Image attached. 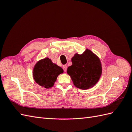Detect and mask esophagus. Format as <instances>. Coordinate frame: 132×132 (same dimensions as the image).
<instances>
[{"mask_svg":"<svg viewBox=\"0 0 132 132\" xmlns=\"http://www.w3.org/2000/svg\"><path fill=\"white\" fill-rule=\"evenodd\" d=\"M63 69L64 70V71L66 72V70H67V66L66 65H63Z\"/></svg>","mask_w":132,"mask_h":132,"instance_id":"obj_1","label":"esophagus"}]
</instances>
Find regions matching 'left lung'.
Masks as SVG:
<instances>
[{"label": "left lung", "instance_id": "obj_1", "mask_svg": "<svg viewBox=\"0 0 132 132\" xmlns=\"http://www.w3.org/2000/svg\"><path fill=\"white\" fill-rule=\"evenodd\" d=\"M71 61L72 64L68 67L67 73L71 77L73 85L80 89L93 87L102 73L99 58L90 50H86L82 54H75Z\"/></svg>", "mask_w": 132, "mask_h": 132}]
</instances>
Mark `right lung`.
<instances>
[{
    "label": "right lung",
    "mask_w": 132,
    "mask_h": 132,
    "mask_svg": "<svg viewBox=\"0 0 132 132\" xmlns=\"http://www.w3.org/2000/svg\"><path fill=\"white\" fill-rule=\"evenodd\" d=\"M63 72V69L52 62L49 58L40 60L33 70V78L36 83L48 89L53 86L57 76Z\"/></svg>",
    "instance_id": "1"
}]
</instances>
